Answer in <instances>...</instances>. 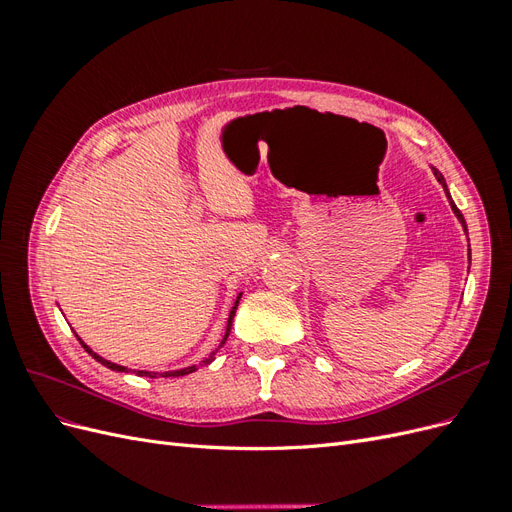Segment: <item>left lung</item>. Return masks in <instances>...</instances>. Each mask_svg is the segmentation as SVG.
I'll return each instance as SVG.
<instances>
[{"label": "left lung", "instance_id": "8db88e82", "mask_svg": "<svg viewBox=\"0 0 512 512\" xmlns=\"http://www.w3.org/2000/svg\"><path fill=\"white\" fill-rule=\"evenodd\" d=\"M433 175H436V179L442 183V188H444V192H446V196H448V200H451V194H448V190H446V183H444V177L438 173V170L436 168H433ZM451 207H453V211H455V215H457V218H459V222H461V226L463 228H466V220H463V215H461V211L457 209V205L453 203V200H451ZM466 232H468V228H466Z\"/></svg>", "mask_w": 512, "mask_h": 512}]
</instances>
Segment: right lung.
<instances>
[{
  "label": "right lung",
  "mask_w": 512,
  "mask_h": 512,
  "mask_svg": "<svg viewBox=\"0 0 512 512\" xmlns=\"http://www.w3.org/2000/svg\"><path fill=\"white\" fill-rule=\"evenodd\" d=\"M239 299H241V294H239V297H237V301H235V305H232V309H230V316H228V324H226V335H224V339H222V344L226 342V339H228V335H230V329H232V318H235V312H237V305H239ZM83 344V342H81ZM83 348L91 354V356H94V359L98 361V363H102L104 367H108V369H115V371H126V367H121V365H115V363H111V361H106V359H102V356H98L94 350H91V348H87L85 344H83ZM213 359V356H209V359L207 361H211ZM190 371H194V367H185V369H179V371H166V374H160V376H164V378H168V376H185V374H190ZM136 374L138 376H151L149 374V371H136Z\"/></svg>",
  "instance_id": "right-lung-1"
}]
</instances>
